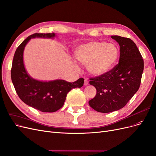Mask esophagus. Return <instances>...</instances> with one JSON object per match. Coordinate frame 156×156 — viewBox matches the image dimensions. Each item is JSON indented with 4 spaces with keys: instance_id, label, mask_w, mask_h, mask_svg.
<instances>
[{
    "instance_id": "obj_1",
    "label": "esophagus",
    "mask_w": 156,
    "mask_h": 156,
    "mask_svg": "<svg viewBox=\"0 0 156 156\" xmlns=\"http://www.w3.org/2000/svg\"><path fill=\"white\" fill-rule=\"evenodd\" d=\"M88 83H89L88 80H87V79H85V80H84V85H87Z\"/></svg>"
}]
</instances>
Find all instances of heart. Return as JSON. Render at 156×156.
Segmentation results:
<instances>
[{"label": "heart", "mask_w": 156, "mask_h": 156, "mask_svg": "<svg viewBox=\"0 0 156 156\" xmlns=\"http://www.w3.org/2000/svg\"><path fill=\"white\" fill-rule=\"evenodd\" d=\"M74 57L90 74L101 76L114 67L119 56L116 44L107 42L92 41L80 44L74 51Z\"/></svg>", "instance_id": "1"}]
</instances>
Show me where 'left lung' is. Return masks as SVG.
<instances>
[{
	"mask_svg": "<svg viewBox=\"0 0 156 156\" xmlns=\"http://www.w3.org/2000/svg\"><path fill=\"white\" fill-rule=\"evenodd\" d=\"M120 46L119 63L109 72L90 78L97 94L89 101L95 111L109 113L124 107L140 87L144 61L136 44L129 38L112 36Z\"/></svg>",
	"mask_w": 156,
	"mask_h": 156,
	"instance_id": "1",
	"label": "left lung"
}]
</instances>
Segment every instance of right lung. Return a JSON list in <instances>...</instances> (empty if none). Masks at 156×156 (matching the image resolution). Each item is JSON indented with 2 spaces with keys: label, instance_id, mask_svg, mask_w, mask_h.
Returning <instances> with one entry per match:
<instances>
[{
  "label": "right lung",
  "instance_id": "right-lung-1",
  "mask_svg": "<svg viewBox=\"0 0 156 156\" xmlns=\"http://www.w3.org/2000/svg\"><path fill=\"white\" fill-rule=\"evenodd\" d=\"M54 33H36L21 43L15 52L11 69V78L16 93L23 102L42 112H55L61 108L67 93L73 88L83 86L81 78L74 82L63 80L41 82L33 79L28 74L23 63V52L27 43L32 38H53Z\"/></svg>",
  "mask_w": 156,
  "mask_h": 156
}]
</instances>
